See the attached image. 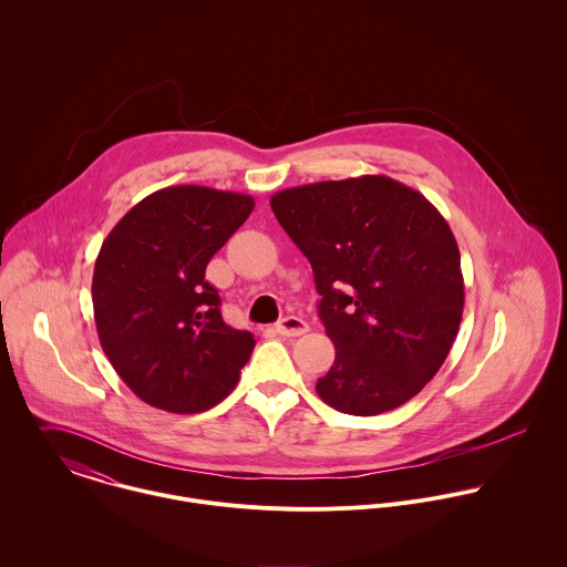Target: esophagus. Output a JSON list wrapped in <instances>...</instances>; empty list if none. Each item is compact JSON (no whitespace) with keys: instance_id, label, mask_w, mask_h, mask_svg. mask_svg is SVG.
I'll use <instances>...</instances> for the list:
<instances>
[{"instance_id":"34e87169","label":"esophagus","mask_w":567,"mask_h":567,"mask_svg":"<svg viewBox=\"0 0 567 567\" xmlns=\"http://www.w3.org/2000/svg\"><path fill=\"white\" fill-rule=\"evenodd\" d=\"M275 329L279 336H301L308 331V323L299 317H284L281 321H277Z\"/></svg>"}]
</instances>
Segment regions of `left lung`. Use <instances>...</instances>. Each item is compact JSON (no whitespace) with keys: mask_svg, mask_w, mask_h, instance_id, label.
Returning a JSON list of instances; mask_svg holds the SVG:
<instances>
[{"mask_svg":"<svg viewBox=\"0 0 567 567\" xmlns=\"http://www.w3.org/2000/svg\"><path fill=\"white\" fill-rule=\"evenodd\" d=\"M270 207L312 264L336 347L319 398L355 416L412 400L445 362L465 306L445 218L416 189L373 174L290 187Z\"/></svg>","mask_w":567,"mask_h":567,"instance_id":"obj_1","label":"left lung"}]
</instances>
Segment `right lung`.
I'll use <instances>...</instances> for the list:
<instances>
[{
    "mask_svg": "<svg viewBox=\"0 0 567 567\" xmlns=\"http://www.w3.org/2000/svg\"><path fill=\"white\" fill-rule=\"evenodd\" d=\"M252 207L246 194L165 187L102 243L91 284L95 327L113 369L142 402L192 414L236 389L255 338L223 321L205 268Z\"/></svg>",
    "mask_w": 567,
    "mask_h": 567,
    "instance_id": "right-lung-1",
    "label": "right lung"
}]
</instances>
